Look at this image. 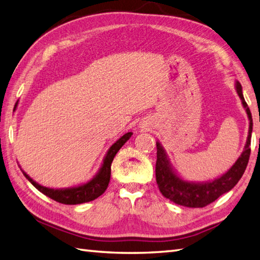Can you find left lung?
<instances>
[{"label": "left lung", "instance_id": "obj_1", "mask_svg": "<svg viewBox=\"0 0 260 260\" xmlns=\"http://www.w3.org/2000/svg\"><path fill=\"white\" fill-rule=\"evenodd\" d=\"M236 91L240 98L243 107L249 119V130H248L247 141L244 151L239 155L237 161L233 165L226 174L221 175L209 181H187L178 175V172L171 165L170 159L165 148L157 141V162H155V180H157L160 192L167 199L177 205L189 207V208H203L213 203L221 194L232 190L243 177L250 155V140L252 132V118L249 108L243 95L241 84L236 81Z\"/></svg>", "mask_w": 260, "mask_h": 260}]
</instances>
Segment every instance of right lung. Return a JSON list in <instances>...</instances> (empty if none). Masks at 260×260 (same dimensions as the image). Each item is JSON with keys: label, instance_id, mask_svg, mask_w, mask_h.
<instances>
[{"label": "right lung", "instance_id": "add662e5", "mask_svg": "<svg viewBox=\"0 0 260 260\" xmlns=\"http://www.w3.org/2000/svg\"><path fill=\"white\" fill-rule=\"evenodd\" d=\"M131 136L132 132H126L125 135H123L120 139L115 141L113 145L109 148L105 158H103V162L100 167V169L96 172L95 176L88 182L80 184V186L77 187L62 189H52L43 187L37 181H34L33 179L28 175H26L22 169L21 170L24 177L39 190L40 192L48 196L49 198L57 201V203L64 205H79L89 203V201H92L96 199L98 197H100V196L106 191L109 181H110L111 164L113 161V158L115 157V154H117L120 148L130 139Z\"/></svg>", "mask_w": 260, "mask_h": 260}]
</instances>
